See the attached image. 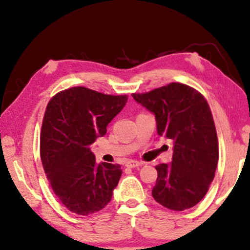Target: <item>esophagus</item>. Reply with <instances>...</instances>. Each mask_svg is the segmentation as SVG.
<instances>
[{
    "instance_id": "34e87169",
    "label": "esophagus",
    "mask_w": 250,
    "mask_h": 250,
    "mask_svg": "<svg viewBox=\"0 0 250 250\" xmlns=\"http://www.w3.org/2000/svg\"><path fill=\"white\" fill-rule=\"evenodd\" d=\"M142 165H143V163L136 162V160H128V162H126V164H125V166L129 167V168H136V167H140Z\"/></svg>"
}]
</instances>
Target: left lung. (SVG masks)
Masks as SVG:
<instances>
[{
	"instance_id": "8db88e82",
	"label": "left lung",
	"mask_w": 250,
	"mask_h": 250,
	"mask_svg": "<svg viewBox=\"0 0 250 250\" xmlns=\"http://www.w3.org/2000/svg\"><path fill=\"white\" fill-rule=\"evenodd\" d=\"M132 97L155 115L158 135L173 141L172 163L156 166L152 197L172 210L196 206L206 196L218 160L217 134L206 99L181 83Z\"/></svg>"
}]
</instances>
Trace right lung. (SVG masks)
Returning <instances> with one entry per match:
<instances>
[{
	"instance_id": "obj_1",
	"label": "right lung",
	"mask_w": 250,
	"mask_h": 250,
	"mask_svg": "<svg viewBox=\"0 0 250 250\" xmlns=\"http://www.w3.org/2000/svg\"><path fill=\"white\" fill-rule=\"evenodd\" d=\"M126 95H107L77 86L51 99L43 118L41 159L52 189L78 215L107 206L122 176L119 165L95 162L91 145L125 107Z\"/></svg>"
}]
</instances>
